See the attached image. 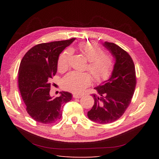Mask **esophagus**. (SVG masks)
Here are the masks:
<instances>
[{
	"label": "esophagus",
	"instance_id": "obj_1",
	"mask_svg": "<svg viewBox=\"0 0 159 159\" xmlns=\"http://www.w3.org/2000/svg\"><path fill=\"white\" fill-rule=\"evenodd\" d=\"M81 97V95H78V94H73V98H80Z\"/></svg>",
	"mask_w": 159,
	"mask_h": 159
}]
</instances>
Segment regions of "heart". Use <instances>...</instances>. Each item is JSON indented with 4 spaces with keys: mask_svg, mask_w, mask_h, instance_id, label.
<instances>
[{
    "mask_svg": "<svg viewBox=\"0 0 159 159\" xmlns=\"http://www.w3.org/2000/svg\"><path fill=\"white\" fill-rule=\"evenodd\" d=\"M80 54L89 63L86 68L96 81L106 79L111 71L114 61L113 57L104 54L103 50L95 43H81L79 46ZM72 55L70 49L61 53L57 60V68L60 71L68 68ZM92 78L88 73L71 71L67 74L62 81L64 88L75 93H81L91 84Z\"/></svg>",
    "mask_w": 159,
    "mask_h": 159,
    "instance_id": "b5f03b06",
    "label": "heart"
}]
</instances>
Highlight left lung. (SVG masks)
<instances>
[{
    "instance_id": "left-lung-1",
    "label": "left lung",
    "mask_w": 159,
    "mask_h": 159,
    "mask_svg": "<svg viewBox=\"0 0 159 159\" xmlns=\"http://www.w3.org/2000/svg\"><path fill=\"white\" fill-rule=\"evenodd\" d=\"M102 45L115 60L110 78L94 89V105L88 112L92 121L100 124L110 123L121 117L128 107L135 89V68L127 52L112 42Z\"/></svg>"
}]
</instances>
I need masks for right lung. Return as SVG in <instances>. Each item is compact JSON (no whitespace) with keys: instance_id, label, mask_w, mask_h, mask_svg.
<instances>
[{"instance_id":"add662e5","label":"right lung","mask_w":159,"mask_h":159,"mask_svg":"<svg viewBox=\"0 0 159 159\" xmlns=\"http://www.w3.org/2000/svg\"><path fill=\"white\" fill-rule=\"evenodd\" d=\"M75 38L42 43L28 50L21 60L18 71V87L27 113L35 121L54 123L61 117L63 105L72 94L60 91L59 97H51V79L57 70L60 54Z\"/></svg>"}]
</instances>
